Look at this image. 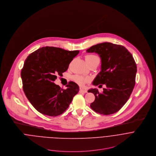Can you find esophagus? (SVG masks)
<instances>
[{
	"label": "esophagus",
	"mask_w": 156,
	"mask_h": 156,
	"mask_svg": "<svg viewBox=\"0 0 156 156\" xmlns=\"http://www.w3.org/2000/svg\"><path fill=\"white\" fill-rule=\"evenodd\" d=\"M79 92H80V93H87V90H85V89L80 88V90H79Z\"/></svg>",
	"instance_id": "1"
}]
</instances>
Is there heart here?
Segmentation results:
<instances>
[{
	"instance_id": "1",
	"label": "heart",
	"mask_w": 156,
	"mask_h": 156,
	"mask_svg": "<svg viewBox=\"0 0 156 156\" xmlns=\"http://www.w3.org/2000/svg\"><path fill=\"white\" fill-rule=\"evenodd\" d=\"M85 61L87 63L95 61L100 62V58L95 55H87L85 56ZM74 79L75 81L80 85H83L87 82L88 81V78L84 77L81 76H75Z\"/></svg>"
}]
</instances>
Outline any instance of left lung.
Segmentation results:
<instances>
[{
    "instance_id": "obj_1",
    "label": "left lung",
    "mask_w": 156,
    "mask_h": 156,
    "mask_svg": "<svg viewBox=\"0 0 156 156\" xmlns=\"http://www.w3.org/2000/svg\"><path fill=\"white\" fill-rule=\"evenodd\" d=\"M86 51L95 52L101 59V71L93 85L106 86L102 93L97 88L88 90L95 97L90 108L103 115L115 113L126 103L135 84L137 69L133 56L126 47L110 42L93 45Z\"/></svg>"
}]
</instances>
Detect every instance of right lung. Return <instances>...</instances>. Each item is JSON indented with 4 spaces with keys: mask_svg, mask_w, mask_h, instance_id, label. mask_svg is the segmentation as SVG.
Here are the masks:
<instances>
[{
    "mask_svg": "<svg viewBox=\"0 0 156 156\" xmlns=\"http://www.w3.org/2000/svg\"><path fill=\"white\" fill-rule=\"evenodd\" d=\"M79 50L42 47L26 59L21 77L25 95L33 107L41 114L55 117L63 114L79 91L74 82L62 89L54 83L57 75L61 76Z\"/></svg>",
    "mask_w": 156,
    "mask_h": 156,
    "instance_id": "right-lung-1",
    "label": "right lung"
}]
</instances>
